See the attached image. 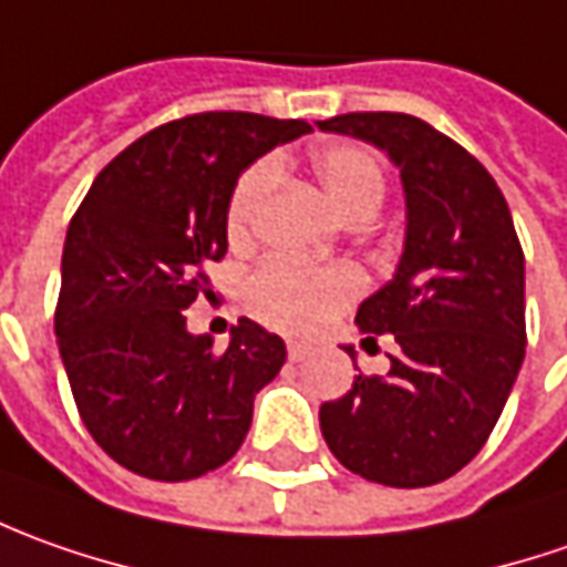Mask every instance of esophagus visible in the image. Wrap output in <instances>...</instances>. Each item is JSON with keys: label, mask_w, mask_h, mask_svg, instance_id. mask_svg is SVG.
I'll return each mask as SVG.
<instances>
[{"label": "esophagus", "mask_w": 567, "mask_h": 567, "mask_svg": "<svg viewBox=\"0 0 567 567\" xmlns=\"http://www.w3.org/2000/svg\"><path fill=\"white\" fill-rule=\"evenodd\" d=\"M307 354H310V348H307V344L288 342V358H291V361H303Z\"/></svg>", "instance_id": "1"}]
</instances>
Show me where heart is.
<instances>
[{"label": "heart", "instance_id": "obj_1", "mask_svg": "<svg viewBox=\"0 0 567 567\" xmlns=\"http://www.w3.org/2000/svg\"><path fill=\"white\" fill-rule=\"evenodd\" d=\"M313 175L320 182L322 194L336 213L351 219L363 209H380L385 194L380 163L361 147L351 144H326L313 150L310 156ZM276 182V166L269 159H260L238 178V185L228 197V238L245 241L250 238L254 225L260 219L266 197ZM361 272L351 266H303L276 257L266 260L247 282V301L250 310L282 332H310L317 329L329 313H336L361 291Z\"/></svg>", "mask_w": 567, "mask_h": 567}]
</instances>
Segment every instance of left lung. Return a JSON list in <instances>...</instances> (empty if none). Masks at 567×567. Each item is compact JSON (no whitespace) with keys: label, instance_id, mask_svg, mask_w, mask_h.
Instances as JSON below:
<instances>
[{"label":"left lung","instance_id":"left-lung-1","mask_svg":"<svg viewBox=\"0 0 567 567\" xmlns=\"http://www.w3.org/2000/svg\"><path fill=\"white\" fill-rule=\"evenodd\" d=\"M320 131L367 141L401 172L404 250L354 322L395 339L385 377H354L320 408L351 474L417 489L458 474L489 440L524 363V250L493 175L404 112H348ZM377 342V339H373ZM354 358V348H344Z\"/></svg>","mask_w":567,"mask_h":567}]
</instances>
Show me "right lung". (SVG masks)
Listing matches in <instances>:
<instances>
[{
  "label": "right lung",
  "instance_id": "1",
  "mask_svg": "<svg viewBox=\"0 0 567 567\" xmlns=\"http://www.w3.org/2000/svg\"><path fill=\"white\" fill-rule=\"evenodd\" d=\"M313 127L257 112H200L153 127L90 185L62 250L55 339L96 445L150 480L204 477L231 458L285 342L241 317L225 351L187 332L228 250L238 175Z\"/></svg>",
  "mask_w": 567,
  "mask_h": 567
}]
</instances>
